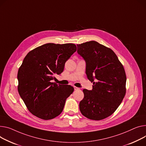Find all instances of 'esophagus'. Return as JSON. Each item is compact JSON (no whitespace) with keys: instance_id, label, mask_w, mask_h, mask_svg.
<instances>
[{"instance_id":"1","label":"esophagus","mask_w":146,"mask_h":146,"mask_svg":"<svg viewBox=\"0 0 146 146\" xmlns=\"http://www.w3.org/2000/svg\"><path fill=\"white\" fill-rule=\"evenodd\" d=\"M74 90H78L79 88H78V87H76V86H74Z\"/></svg>"}]
</instances>
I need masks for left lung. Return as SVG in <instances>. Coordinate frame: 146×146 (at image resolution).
Returning a JSON list of instances; mask_svg holds the SVG:
<instances>
[{
  "mask_svg": "<svg viewBox=\"0 0 146 146\" xmlns=\"http://www.w3.org/2000/svg\"><path fill=\"white\" fill-rule=\"evenodd\" d=\"M77 46V53L86 63L87 78L93 84L92 90H83L80 112L89 119L103 120L116 110L124 98V69L111 48L98 42H87Z\"/></svg>",
  "mask_w": 146,
  "mask_h": 146,
  "instance_id": "left-lung-1",
  "label": "left lung"
}]
</instances>
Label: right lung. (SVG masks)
<instances>
[{"label": "right lung", "mask_w": 146, "mask_h": 146, "mask_svg": "<svg viewBox=\"0 0 146 146\" xmlns=\"http://www.w3.org/2000/svg\"><path fill=\"white\" fill-rule=\"evenodd\" d=\"M73 43H46L29 52L17 73V90L27 109L43 120H50L63 111L66 100L74 91L70 85L53 82L64 64L76 51Z\"/></svg>", "instance_id": "1"}]
</instances>
